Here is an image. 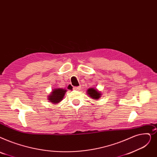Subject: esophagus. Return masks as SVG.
I'll list each match as a JSON object with an SVG mask.
<instances>
[{
	"mask_svg": "<svg viewBox=\"0 0 157 157\" xmlns=\"http://www.w3.org/2000/svg\"><path fill=\"white\" fill-rule=\"evenodd\" d=\"M80 86H77V87H74L73 88V89L74 90H79L80 89Z\"/></svg>",
	"mask_w": 157,
	"mask_h": 157,
	"instance_id": "esophagus-1",
	"label": "esophagus"
}]
</instances>
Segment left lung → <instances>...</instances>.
Listing matches in <instances>:
<instances>
[{"instance_id":"obj_1","label":"left lung","mask_w":157,"mask_h":157,"mask_svg":"<svg viewBox=\"0 0 157 157\" xmlns=\"http://www.w3.org/2000/svg\"><path fill=\"white\" fill-rule=\"evenodd\" d=\"M87 94L89 95V97L95 100L99 99L101 96V93L93 87L91 88H88L87 90Z\"/></svg>"}]
</instances>
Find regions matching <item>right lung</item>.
Wrapping results in <instances>:
<instances>
[{
  "mask_svg": "<svg viewBox=\"0 0 157 157\" xmlns=\"http://www.w3.org/2000/svg\"><path fill=\"white\" fill-rule=\"evenodd\" d=\"M66 92L67 90L63 88H56L53 90L50 94L49 96H48V99L50 101V103H52L53 104L59 103L63 99Z\"/></svg>",
  "mask_w": 157,
  "mask_h": 157,
  "instance_id": "obj_1",
  "label": "right lung"
}]
</instances>
